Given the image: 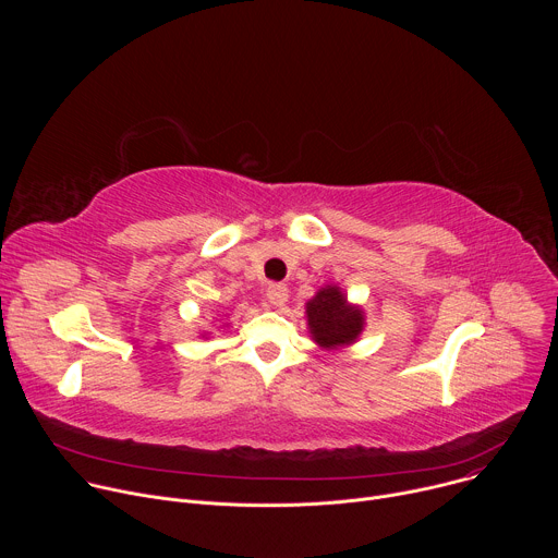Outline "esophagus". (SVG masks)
<instances>
[{
  "instance_id": "34e87169",
  "label": "esophagus",
  "mask_w": 558,
  "mask_h": 558,
  "mask_svg": "<svg viewBox=\"0 0 558 558\" xmlns=\"http://www.w3.org/2000/svg\"><path fill=\"white\" fill-rule=\"evenodd\" d=\"M287 298H289V289L284 284H269L267 287V300L274 304V306H284L287 304Z\"/></svg>"
}]
</instances>
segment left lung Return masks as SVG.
<instances>
[{
  "mask_svg": "<svg viewBox=\"0 0 558 558\" xmlns=\"http://www.w3.org/2000/svg\"><path fill=\"white\" fill-rule=\"evenodd\" d=\"M306 325L315 344L338 351L364 331V311L347 300L336 284H327L306 302Z\"/></svg>",
  "mask_w": 558,
  "mask_h": 558,
  "instance_id": "8db88e82",
  "label": "left lung"
}]
</instances>
